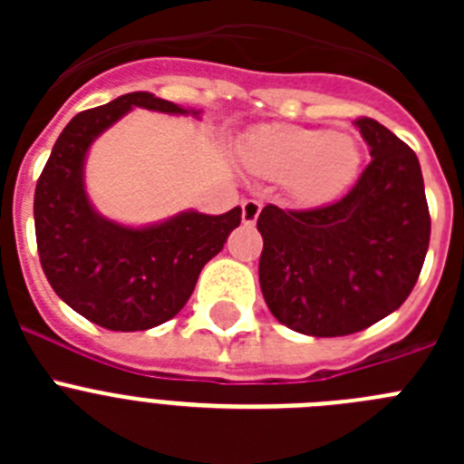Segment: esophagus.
Instances as JSON below:
<instances>
[{"mask_svg":"<svg viewBox=\"0 0 464 464\" xmlns=\"http://www.w3.org/2000/svg\"><path fill=\"white\" fill-rule=\"evenodd\" d=\"M260 202H256V199H246V202L241 204V220H244V225H256L257 216H260Z\"/></svg>","mask_w":464,"mask_h":464,"instance_id":"esophagus-1","label":"esophagus"}]
</instances>
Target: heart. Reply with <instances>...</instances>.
Returning a JSON list of instances; mask_svg holds the SVG:
<instances>
[{
	"instance_id": "b5f03b06",
	"label": "heart",
	"mask_w": 464,
	"mask_h": 464,
	"mask_svg": "<svg viewBox=\"0 0 464 464\" xmlns=\"http://www.w3.org/2000/svg\"><path fill=\"white\" fill-rule=\"evenodd\" d=\"M244 162L265 179H283L295 202L321 207L346 195L362 169V146L323 127L262 125L244 143Z\"/></svg>"
}]
</instances>
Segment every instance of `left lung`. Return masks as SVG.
<instances>
[{"label": "left lung", "mask_w": 464, "mask_h": 464, "mask_svg": "<svg viewBox=\"0 0 464 464\" xmlns=\"http://www.w3.org/2000/svg\"><path fill=\"white\" fill-rule=\"evenodd\" d=\"M355 125L372 162L348 195L304 211L267 204L257 218L265 302L278 323L311 337L353 334L400 309L430 246L416 153L372 118Z\"/></svg>", "instance_id": "8db88e82"}]
</instances>
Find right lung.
I'll list each match as a JSON object with an SVG mask.
<instances>
[{
	"label": "right lung",
	"mask_w": 464,
	"mask_h": 464,
	"mask_svg": "<svg viewBox=\"0 0 464 464\" xmlns=\"http://www.w3.org/2000/svg\"><path fill=\"white\" fill-rule=\"evenodd\" d=\"M134 106L199 116L150 92L83 111L57 137L34 190L36 248L48 283L76 314L113 332L150 330L174 318L204 265L241 223L239 207L223 216L183 211L149 227H125L94 211L83 186L85 155Z\"/></svg>",
	"instance_id": "obj_1"
}]
</instances>
